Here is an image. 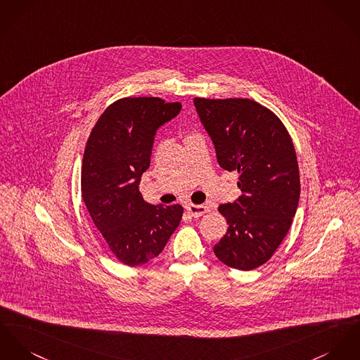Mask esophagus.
Masks as SVG:
<instances>
[{
    "label": "esophagus",
    "instance_id": "34e87169",
    "mask_svg": "<svg viewBox=\"0 0 360 360\" xmlns=\"http://www.w3.org/2000/svg\"><path fill=\"white\" fill-rule=\"evenodd\" d=\"M186 211H188V214H191L193 218H198V217L204 215L205 212H208V207H205V205H194V204H189V205H186Z\"/></svg>",
    "mask_w": 360,
    "mask_h": 360
}]
</instances>
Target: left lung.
<instances>
[{
  "instance_id": "8db88e82",
  "label": "left lung",
  "mask_w": 360,
  "mask_h": 360,
  "mask_svg": "<svg viewBox=\"0 0 360 360\" xmlns=\"http://www.w3.org/2000/svg\"><path fill=\"white\" fill-rule=\"evenodd\" d=\"M219 166L238 172L241 195L219 205L227 231L214 247L237 270L271 259L285 238L300 198V174L292 139L274 112L249 98H194Z\"/></svg>"
}]
</instances>
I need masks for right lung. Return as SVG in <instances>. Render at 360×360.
<instances>
[{
  "instance_id": "add662e5",
  "label": "right lung",
  "mask_w": 360,
  "mask_h": 360,
  "mask_svg": "<svg viewBox=\"0 0 360 360\" xmlns=\"http://www.w3.org/2000/svg\"><path fill=\"white\" fill-rule=\"evenodd\" d=\"M181 108L159 97L120 98L103 112L87 139L83 201L108 248L127 266L159 256L182 219V205H152L139 192L155 134Z\"/></svg>"
}]
</instances>
